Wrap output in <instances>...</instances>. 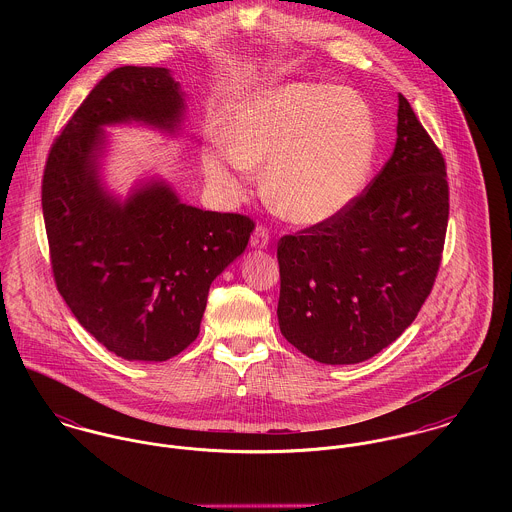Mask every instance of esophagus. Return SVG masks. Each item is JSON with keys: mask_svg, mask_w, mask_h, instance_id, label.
<instances>
[{"mask_svg": "<svg viewBox=\"0 0 512 512\" xmlns=\"http://www.w3.org/2000/svg\"><path fill=\"white\" fill-rule=\"evenodd\" d=\"M268 244H270L268 230L264 226H256L252 232V238H250V246L256 250H264V248H268Z\"/></svg>", "mask_w": 512, "mask_h": 512, "instance_id": "obj_1", "label": "esophagus"}]
</instances>
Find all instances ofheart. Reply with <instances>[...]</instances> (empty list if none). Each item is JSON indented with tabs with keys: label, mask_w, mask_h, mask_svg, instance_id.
Segmentation results:
<instances>
[{
	"label": "heart",
	"mask_w": 512,
	"mask_h": 512,
	"mask_svg": "<svg viewBox=\"0 0 512 512\" xmlns=\"http://www.w3.org/2000/svg\"><path fill=\"white\" fill-rule=\"evenodd\" d=\"M227 147L203 149V171L238 197L250 167L286 219L313 226L335 219L363 191L376 155L374 116L349 86L292 82L232 102L222 118Z\"/></svg>",
	"instance_id": "obj_1"
}]
</instances>
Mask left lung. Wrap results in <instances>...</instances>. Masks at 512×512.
Wrapping results in <instances>:
<instances>
[{"label": "left lung", "mask_w": 512, "mask_h": 512, "mask_svg": "<svg viewBox=\"0 0 512 512\" xmlns=\"http://www.w3.org/2000/svg\"><path fill=\"white\" fill-rule=\"evenodd\" d=\"M445 163L398 94L396 146L335 219L278 244L282 335L323 365H357L394 343L432 292L449 217Z\"/></svg>", "instance_id": "1"}]
</instances>
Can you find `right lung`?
<instances>
[{"mask_svg":"<svg viewBox=\"0 0 512 512\" xmlns=\"http://www.w3.org/2000/svg\"><path fill=\"white\" fill-rule=\"evenodd\" d=\"M185 92L163 67H120L86 96L51 147L43 219L57 290L78 323L126 361L161 363L199 335L211 284L254 222L181 203L161 177L126 197L104 183L108 126L179 136Z\"/></svg>","mask_w":512,"mask_h":512,"instance_id":"add662e5","label":"right lung"}]
</instances>
